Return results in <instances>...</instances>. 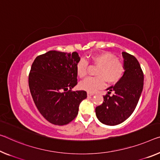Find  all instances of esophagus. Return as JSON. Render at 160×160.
<instances>
[{
  "mask_svg": "<svg viewBox=\"0 0 160 160\" xmlns=\"http://www.w3.org/2000/svg\"><path fill=\"white\" fill-rule=\"evenodd\" d=\"M94 93H92V92H87V96L88 97H91V96H94Z\"/></svg>",
  "mask_w": 160,
  "mask_h": 160,
  "instance_id": "obj_1",
  "label": "esophagus"
}]
</instances>
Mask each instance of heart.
I'll list each match as a JSON object with an SVG mask.
<instances>
[{
	"mask_svg": "<svg viewBox=\"0 0 160 160\" xmlns=\"http://www.w3.org/2000/svg\"><path fill=\"white\" fill-rule=\"evenodd\" d=\"M92 61L99 66L97 72V77H88L82 81L78 84L81 89L88 92H95L104 87L106 81L108 83H117L124 73L125 66L122 59L117 58L114 53L102 52L92 56ZM88 63L81 59L77 64V73L79 78L87 74Z\"/></svg>",
	"mask_w": 160,
	"mask_h": 160,
	"instance_id": "b5f03b06",
	"label": "heart"
}]
</instances>
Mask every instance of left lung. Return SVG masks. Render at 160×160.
<instances>
[{
    "label": "left lung",
    "mask_w": 160,
    "mask_h": 160,
    "mask_svg": "<svg viewBox=\"0 0 160 160\" xmlns=\"http://www.w3.org/2000/svg\"><path fill=\"white\" fill-rule=\"evenodd\" d=\"M124 73L116 84L107 88L104 102L96 107L97 119L106 125L114 126L130 117L139 102L144 85V74L134 56L122 52ZM111 92L113 95L110 96Z\"/></svg>",
    "instance_id": "1"
}]
</instances>
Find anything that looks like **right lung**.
Listing matches in <instances>:
<instances>
[{"mask_svg":"<svg viewBox=\"0 0 160 160\" xmlns=\"http://www.w3.org/2000/svg\"><path fill=\"white\" fill-rule=\"evenodd\" d=\"M77 52L49 51L36 58L28 77L30 92L41 114L51 124L65 125L77 116L87 97L85 91L72 92L77 84Z\"/></svg>","mask_w":160,"mask_h":160,"instance_id":"right-lung-1","label":"right lung"}]
</instances>
